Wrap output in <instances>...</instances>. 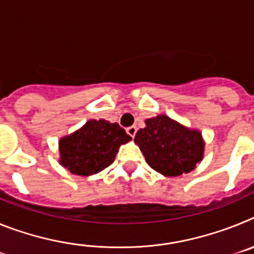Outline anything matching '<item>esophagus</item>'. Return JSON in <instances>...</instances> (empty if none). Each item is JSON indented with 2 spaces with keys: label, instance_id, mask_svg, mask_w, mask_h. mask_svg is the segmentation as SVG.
I'll return each mask as SVG.
<instances>
[{
  "label": "esophagus",
  "instance_id": "obj_1",
  "mask_svg": "<svg viewBox=\"0 0 254 254\" xmlns=\"http://www.w3.org/2000/svg\"><path fill=\"white\" fill-rule=\"evenodd\" d=\"M136 132H137V128H136V126H131V127H128L127 128V133L131 136V137H134V134H136Z\"/></svg>",
  "mask_w": 254,
  "mask_h": 254
}]
</instances>
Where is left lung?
<instances>
[{
    "label": "left lung",
    "mask_w": 254,
    "mask_h": 254,
    "mask_svg": "<svg viewBox=\"0 0 254 254\" xmlns=\"http://www.w3.org/2000/svg\"><path fill=\"white\" fill-rule=\"evenodd\" d=\"M134 136L150 167L165 177H178L196 169L205 154L202 133L159 114L145 121Z\"/></svg>",
    "instance_id": "left-lung-1"
}]
</instances>
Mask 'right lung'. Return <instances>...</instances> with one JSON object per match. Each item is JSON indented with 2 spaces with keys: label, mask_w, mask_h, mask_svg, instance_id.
I'll list each match as a JSON object with an SVG mask.
<instances>
[{
  "label": "right lung",
  "mask_w": 254,
  "mask_h": 254,
  "mask_svg": "<svg viewBox=\"0 0 254 254\" xmlns=\"http://www.w3.org/2000/svg\"><path fill=\"white\" fill-rule=\"evenodd\" d=\"M131 140L118 123L90 120L77 131L61 137L58 163L76 176H93L109 167L121 145Z\"/></svg>",
  "instance_id": "obj_1"
}]
</instances>
